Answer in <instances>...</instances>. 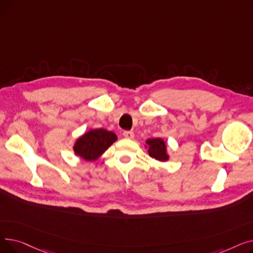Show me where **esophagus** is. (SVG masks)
I'll return each mask as SVG.
<instances>
[{"mask_svg": "<svg viewBox=\"0 0 253 253\" xmlns=\"http://www.w3.org/2000/svg\"><path fill=\"white\" fill-rule=\"evenodd\" d=\"M123 135L125 138H128V139H132L134 137V133L132 131H124Z\"/></svg>", "mask_w": 253, "mask_h": 253, "instance_id": "1", "label": "esophagus"}]
</instances>
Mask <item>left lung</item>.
<instances>
[{"label": "left lung", "instance_id": "8db88e82", "mask_svg": "<svg viewBox=\"0 0 253 253\" xmlns=\"http://www.w3.org/2000/svg\"><path fill=\"white\" fill-rule=\"evenodd\" d=\"M147 144L149 145V155L159 161H167L168 155L166 153V144L161 138L148 139Z\"/></svg>", "mask_w": 253, "mask_h": 253}]
</instances>
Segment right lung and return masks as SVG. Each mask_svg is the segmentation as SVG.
I'll list each match as a JSON object with an SVG mask.
<instances>
[{"instance_id":"1","label":"right lung","mask_w":253,"mask_h":253,"mask_svg":"<svg viewBox=\"0 0 253 253\" xmlns=\"http://www.w3.org/2000/svg\"><path fill=\"white\" fill-rule=\"evenodd\" d=\"M117 140V135L105 129L90 130L80 137L74 147L75 153L86 161H94Z\"/></svg>"}]
</instances>
